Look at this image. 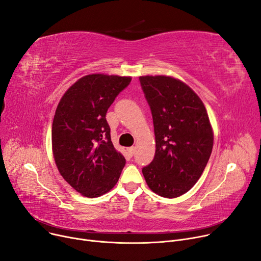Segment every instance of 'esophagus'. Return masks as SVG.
Segmentation results:
<instances>
[{
	"label": "esophagus",
	"mask_w": 261,
	"mask_h": 261,
	"mask_svg": "<svg viewBox=\"0 0 261 261\" xmlns=\"http://www.w3.org/2000/svg\"><path fill=\"white\" fill-rule=\"evenodd\" d=\"M135 150H136V148H135V147H128V148H127V152H128V154H129L130 156H132V155H134Z\"/></svg>",
	"instance_id": "obj_1"
}]
</instances>
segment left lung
<instances>
[{
    "instance_id": "8db88e82",
    "label": "left lung",
    "mask_w": 261,
    "mask_h": 261,
    "mask_svg": "<svg viewBox=\"0 0 261 261\" xmlns=\"http://www.w3.org/2000/svg\"><path fill=\"white\" fill-rule=\"evenodd\" d=\"M139 80L155 136L154 158L142 172L154 193L174 198L194 186L209 161L213 147L209 117L200 98L181 80L163 75Z\"/></svg>"
}]
</instances>
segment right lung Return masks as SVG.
<instances>
[{
	"mask_svg": "<svg viewBox=\"0 0 261 261\" xmlns=\"http://www.w3.org/2000/svg\"><path fill=\"white\" fill-rule=\"evenodd\" d=\"M132 77L91 74L68 89L52 124V149L58 171L79 193L97 197L118 182L125 165L111 140L107 112Z\"/></svg>",
	"mask_w": 261,
	"mask_h": 261,
	"instance_id": "right-lung-1",
	"label": "right lung"
}]
</instances>
